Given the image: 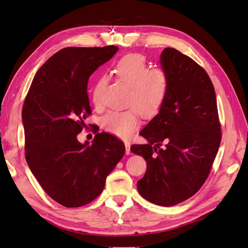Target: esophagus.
Listing matches in <instances>:
<instances>
[{"instance_id":"1","label":"esophagus","mask_w":248,"mask_h":248,"mask_svg":"<svg viewBox=\"0 0 248 248\" xmlns=\"http://www.w3.org/2000/svg\"><path fill=\"white\" fill-rule=\"evenodd\" d=\"M125 147H126V155H130L131 151H130V143L129 142H125Z\"/></svg>"}]
</instances>
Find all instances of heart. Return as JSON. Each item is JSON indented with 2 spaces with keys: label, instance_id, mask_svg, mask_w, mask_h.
<instances>
[{
  "label": "heart",
  "instance_id": "obj_1",
  "mask_svg": "<svg viewBox=\"0 0 248 248\" xmlns=\"http://www.w3.org/2000/svg\"><path fill=\"white\" fill-rule=\"evenodd\" d=\"M115 79L129 88L127 106L124 111L113 110L102 119L104 129L117 137L128 138L140 125V115L150 118L163 106L169 87L167 73L161 68H150L141 54H130L119 60L112 69ZM108 77L102 76L95 81L92 100L96 108L104 106L103 94Z\"/></svg>",
  "mask_w": 248,
  "mask_h": 248
}]
</instances>
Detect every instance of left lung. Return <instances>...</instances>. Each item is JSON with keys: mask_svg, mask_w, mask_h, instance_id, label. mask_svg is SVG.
I'll list each match as a JSON object with an SVG mask.
<instances>
[{"mask_svg": "<svg viewBox=\"0 0 248 248\" xmlns=\"http://www.w3.org/2000/svg\"><path fill=\"white\" fill-rule=\"evenodd\" d=\"M160 59L169 79L166 100L140 133L147 143L130 150L147 165L138 192L155 204L172 206L201 189L222 134L215 88L204 69L173 47L164 48Z\"/></svg>", "mask_w": 248, "mask_h": 248, "instance_id": "obj_1", "label": "left lung"}]
</instances>
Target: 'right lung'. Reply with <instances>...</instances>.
I'll use <instances>...</instances> for the list:
<instances>
[{"label":"right lung","instance_id":"1","mask_svg":"<svg viewBox=\"0 0 248 248\" xmlns=\"http://www.w3.org/2000/svg\"><path fill=\"white\" fill-rule=\"evenodd\" d=\"M119 49L65 47L39 68L24 101L25 158L49 197L66 207L92 202L125 153L124 143L106 132L93 143L77 140L92 114L87 82Z\"/></svg>","mask_w":248,"mask_h":248}]
</instances>
